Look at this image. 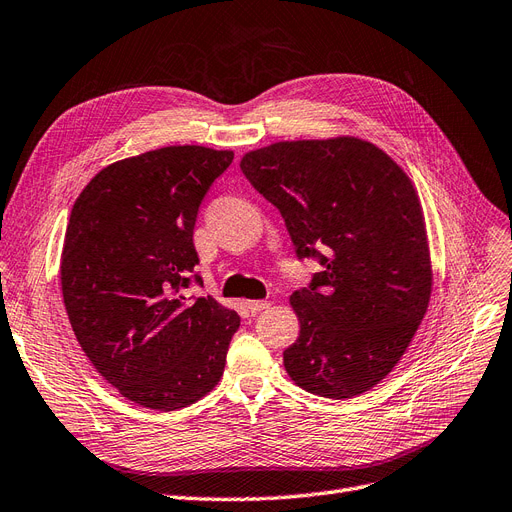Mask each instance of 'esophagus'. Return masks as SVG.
Returning <instances> with one entry per match:
<instances>
[{
  "mask_svg": "<svg viewBox=\"0 0 512 512\" xmlns=\"http://www.w3.org/2000/svg\"><path fill=\"white\" fill-rule=\"evenodd\" d=\"M271 307V303L269 301H248V309L256 315V313H260V311H267Z\"/></svg>",
  "mask_w": 512,
  "mask_h": 512,
  "instance_id": "34e87169",
  "label": "esophagus"
}]
</instances>
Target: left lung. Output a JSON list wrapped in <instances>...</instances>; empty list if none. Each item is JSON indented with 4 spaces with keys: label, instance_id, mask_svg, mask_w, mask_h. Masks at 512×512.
Returning a JSON list of instances; mask_svg holds the SVG:
<instances>
[{
    "label": "left lung",
    "instance_id": "8db88e82",
    "mask_svg": "<svg viewBox=\"0 0 512 512\" xmlns=\"http://www.w3.org/2000/svg\"><path fill=\"white\" fill-rule=\"evenodd\" d=\"M239 167L281 211L298 258L324 267L290 296L301 332L284 351L286 373L334 400L373 390L430 305L434 273L415 184L354 135L275 142L245 152Z\"/></svg>",
    "mask_w": 512,
    "mask_h": 512
}]
</instances>
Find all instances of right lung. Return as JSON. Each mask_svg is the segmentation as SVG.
<instances>
[{"label":"right lung","mask_w":512,"mask_h":512,"mask_svg":"<svg viewBox=\"0 0 512 512\" xmlns=\"http://www.w3.org/2000/svg\"><path fill=\"white\" fill-rule=\"evenodd\" d=\"M233 156L167 146L122 158L72 207L61 252L69 324L97 373L139 407L184 409L222 379L241 317L180 290L199 262V205Z\"/></svg>","instance_id":"right-lung-1"}]
</instances>
